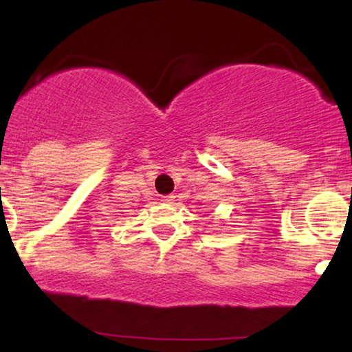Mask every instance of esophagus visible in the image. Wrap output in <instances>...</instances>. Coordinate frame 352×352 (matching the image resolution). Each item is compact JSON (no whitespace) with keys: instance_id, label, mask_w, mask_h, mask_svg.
<instances>
[{"instance_id":"obj_1","label":"esophagus","mask_w":352,"mask_h":352,"mask_svg":"<svg viewBox=\"0 0 352 352\" xmlns=\"http://www.w3.org/2000/svg\"><path fill=\"white\" fill-rule=\"evenodd\" d=\"M173 200H175V195H165V197H162L164 204H173Z\"/></svg>"}]
</instances>
